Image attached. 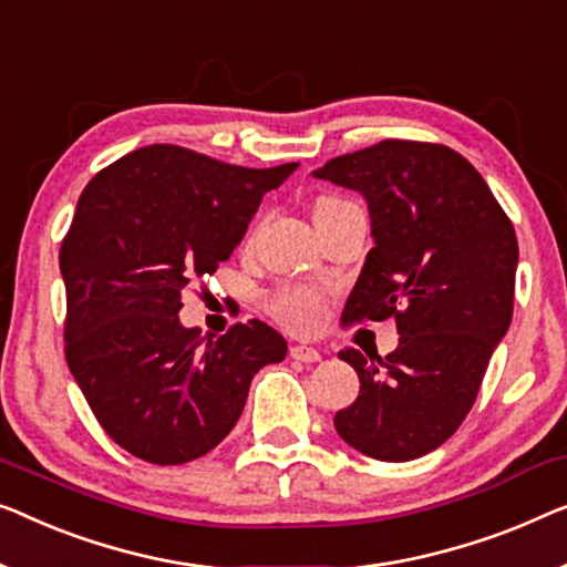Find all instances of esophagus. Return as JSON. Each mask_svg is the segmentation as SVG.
<instances>
[{"label": "esophagus", "instance_id": "34e87169", "mask_svg": "<svg viewBox=\"0 0 567 567\" xmlns=\"http://www.w3.org/2000/svg\"><path fill=\"white\" fill-rule=\"evenodd\" d=\"M289 355L293 360H301V363H317V360L322 358V352H319L317 348H311V344H307V342H293L289 348Z\"/></svg>", "mask_w": 567, "mask_h": 567}]
</instances>
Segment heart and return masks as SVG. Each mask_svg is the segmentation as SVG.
Returning <instances> with one entry per match:
<instances>
[{
	"label": "heart",
	"mask_w": 567,
	"mask_h": 567,
	"mask_svg": "<svg viewBox=\"0 0 567 567\" xmlns=\"http://www.w3.org/2000/svg\"><path fill=\"white\" fill-rule=\"evenodd\" d=\"M340 199H332V196H324V199L317 202V207H324V204H338ZM319 299L309 291H284L281 297L274 301V315L278 322L286 327H293V330H309L319 322Z\"/></svg>",
	"instance_id": "1"
}]
</instances>
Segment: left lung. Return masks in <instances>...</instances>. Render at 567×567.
<instances>
[{
    "instance_id": "obj_1",
    "label": "left lung",
    "mask_w": 567,
    "mask_h": 567,
    "mask_svg": "<svg viewBox=\"0 0 567 567\" xmlns=\"http://www.w3.org/2000/svg\"><path fill=\"white\" fill-rule=\"evenodd\" d=\"M315 176L358 192L371 215L373 248L342 324L393 317L401 334L385 358L340 352L360 393L334 414V430L375 461H414L453 437L512 324L514 227L478 171L447 145L381 141Z\"/></svg>"
}]
</instances>
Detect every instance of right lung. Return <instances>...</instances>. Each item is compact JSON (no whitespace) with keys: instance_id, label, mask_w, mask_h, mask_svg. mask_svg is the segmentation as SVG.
Wrapping results in <instances>:
<instances>
[{"instance_id":"add662e5","label":"right lung","mask_w":567,"mask_h":567,"mask_svg":"<svg viewBox=\"0 0 567 567\" xmlns=\"http://www.w3.org/2000/svg\"><path fill=\"white\" fill-rule=\"evenodd\" d=\"M299 163L243 168L178 145H147L100 171L61 245L65 360L104 432L130 455L182 465L240 420L250 381L286 358L260 319L223 338L184 327L194 278L233 256L270 188Z\"/></svg>"}]
</instances>
